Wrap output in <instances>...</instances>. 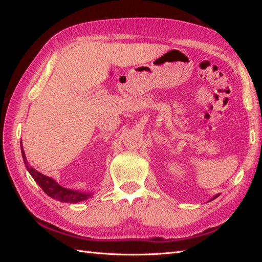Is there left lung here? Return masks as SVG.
I'll list each match as a JSON object with an SVG mask.
<instances>
[{"label":"left lung","mask_w":262,"mask_h":262,"mask_svg":"<svg viewBox=\"0 0 262 262\" xmlns=\"http://www.w3.org/2000/svg\"><path fill=\"white\" fill-rule=\"evenodd\" d=\"M216 197H217V196H216ZM216 197H214V198H216ZM214 198H213V199H214Z\"/></svg>","instance_id":"8db88e82"}]
</instances>
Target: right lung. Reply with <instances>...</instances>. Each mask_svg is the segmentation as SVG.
<instances>
[{
    "label": "right lung",
    "instance_id": "add662e5",
    "mask_svg": "<svg viewBox=\"0 0 262 262\" xmlns=\"http://www.w3.org/2000/svg\"><path fill=\"white\" fill-rule=\"evenodd\" d=\"M21 153H22V159H24L25 165L28 169V171H29V173L38 183L39 187H40L49 197L59 200V202H63V203H79V202H82V200H85L91 197V193H82V192H77L74 190H70V189L63 188L62 186H59L54 179H52V178L43 176L40 173V172H38L33 168H31V166H29L28 161L26 159L25 151L24 148H22V143H21Z\"/></svg>",
    "mask_w": 262,
    "mask_h": 262
}]
</instances>
